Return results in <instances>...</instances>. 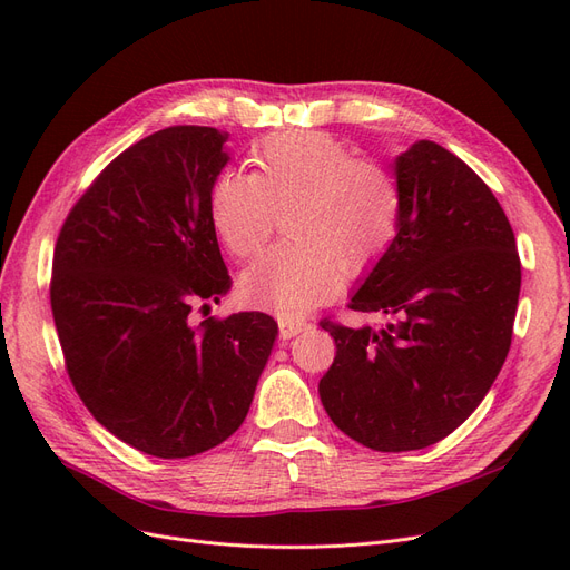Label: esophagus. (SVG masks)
<instances>
[{
	"label": "esophagus",
	"mask_w": 570,
	"mask_h": 570,
	"mask_svg": "<svg viewBox=\"0 0 570 570\" xmlns=\"http://www.w3.org/2000/svg\"><path fill=\"white\" fill-rule=\"evenodd\" d=\"M278 325H281V337L283 340L295 337V335H299V333H304V331H308V327H312V323L304 321V318H287V316L281 318Z\"/></svg>",
	"instance_id": "34e87169"
}]
</instances>
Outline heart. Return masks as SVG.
<instances>
[{
  "label": "heart",
  "mask_w": 570,
  "mask_h": 570,
  "mask_svg": "<svg viewBox=\"0 0 570 570\" xmlns=\"http://www.w3.org/2000/svg\"><path fill=\"white\" fill-rule=\"evenodd\" d=\"M254 174L226 170L209 214L220 245L245 262L266 247L285 214L289 243L239 278L256 306L297 316L333 297L340 278L381 258L400 233L404 193L392 170L321 130L271 135L254 149Z\"/></svg>",
  "instance_id": "obj_1"
}]
</instances>
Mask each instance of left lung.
Listing matches in <instances>:
<instances>
[{"label":"left lung","instance_id":"8db88e82","mask_svg":"<svg viewBox=\"0 0 570 570\" xmlns=\"http://www.w3.org/2000/svg\"><path fill=\"white\" fill-rule=\"evenodd\" d=\"M394 170L400 233L350 302L390 323L321 321L337 344L323 409L375 452L423 450L471 416L504 366L521 292L511 223L471 166L421 140Z\"/></svg>","mask_w":570,"mask_h":570}]
</instances>
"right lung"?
Segmentation results:
<instances>
[{
  "label": "right lung",
  "instance_id": "1",
  "mask_svg": "<svg viewBox=\"0 0 570 570\" xmlns=\"http://www.w3.org/2000/svg\"><path fill=\"white\" fill-rule=\"evenodd\" d=\"M226 132L170 126L101 170L68 212L49 302L66 373L92 416L145 454L185 459L243 425L278 323L206 318L230 289L209 214Z\"/></svg>",
  "mask_w": 570,
  "mask_h": 570
}]
</instances>
